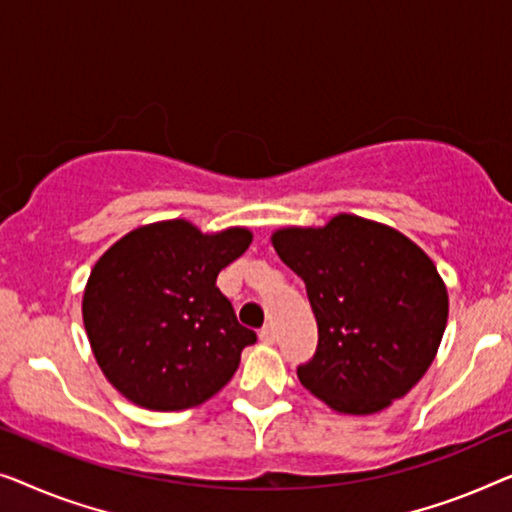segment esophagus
<instances>
[{
  "mask_svg": "<svg viewBox=\"0 0 512 512\" xmlns=\"http://www.w3.org/2000/svg\"><path fill=\"white\" fill-rule=\"evenodd\" d=\"M259 338H262L264 343H273L276 341V329H273V325H264L259 329Z\"/></svg>",
  "mask_w": 512,
  "mask_h": 512,
  "instance_id": "esophagus-1",
  "label": "esophagus"
}]
</instances>
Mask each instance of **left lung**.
<instances>
[{"mask_svg": "<svg viewBox=\"0 0 512 512\" xmlns=\"http://www.w3.org/2000/svg\"><path fill=\"white\" fill-rule=\"evenodd\" d=\"M278 257L304 278L318 348L301 385L338 413L369 415L401 399L434 362L448 292L431 259L394 229L336 215L322 229H280Z\"/></svg>", "mask_w": 512, "mask_h": 512, "instance_id": "8db88e82", "label": "left lung"}]
</instances>
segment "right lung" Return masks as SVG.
I'll return each instance as SVG.
<instances>
[{
	"label": "right lung",
	"mask_w": 512,
	"mask_h": 512,
	"mask_svg": "<svg viewBox=\"0 0 512 512\" xmlns=\"http://www.w3.org/2000/svg\"><path fill=\"white\" fill-rule=\"evenodd\" d=\"M250 241L241 227L208 236L169 220L106 250L85 287L83 322L115 390L143 408L183 410L232 380L257 334L215 280Z\"/></svg>",
	"instance_id": "obj_1"
}]
</instances>
